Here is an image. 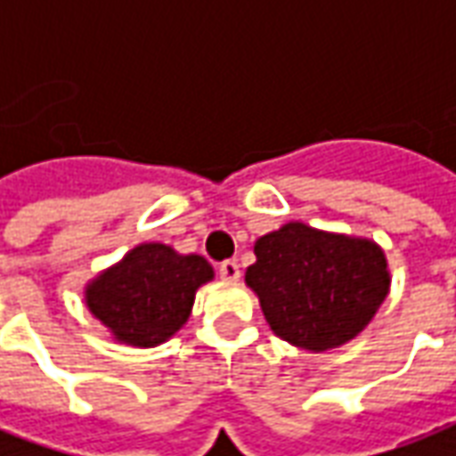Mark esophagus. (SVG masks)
<instances>
[{"instance_id": "obj_1", "label": "esophagus", "mask_w": 456, "mask_h": 456, "mask_svg": "<svg viewBox=\"0 0 456 456\" xmlns=\"http://www.w3.org/2000/svg\"><path fill=\"white\" fill-rule=\"evenodd\" d=\"M239 264L234 259H229V261H222L219 264V276L224 279V281H237L239 279Z\"/></svg>"}]
</instances>
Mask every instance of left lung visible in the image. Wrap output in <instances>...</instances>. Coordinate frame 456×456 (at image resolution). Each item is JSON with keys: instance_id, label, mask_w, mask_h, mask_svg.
Wrapping results in <instances>:
<instances>
[{"instance_id": "1", "label": "left lung", "mask_w": 456, "mask_h": 456, "mask_svg": "<svg viewBox=\"0 0 456 456\" xmlns=\"http://www.w3.org/2000/svg\"><path fill=\"white\" fill-rule=\"evenodd\" d=\"M247 283L279 338L304 350L338 348L368 326L387 296L383 249L370 239L289 222L254 244Z\"/></svg>"}]
</instances>
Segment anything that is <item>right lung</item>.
Returning <instances> with one entry per match:
<instances>
[{"label":"right lung","mask_w":456,"mask_h":456,"mask_svg":"<svg viewBox=\"0 0 456 456\" xmlns=\"http://www.w3.org/2000/svg\"><path fill=\"white\" fill-rule=\"evenodd\" d=\"M215 276L205 256L140 244L86 289V304L123 343L151 348L190 318L195 291Z\"/></svg>","instance_id":"1"}]
</instances>
